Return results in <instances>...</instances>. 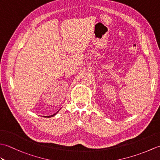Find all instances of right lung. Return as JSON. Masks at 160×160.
Masks as SVG:
<instances>
[{
  "instance_id": "add662e5",
  "label": "right lung",
  "mask_w": 160,
  "mask_h": 160,
  "mask_svg": "<svg viewBox=\"0 0 160 160\" xmlns=\"http://www.w3.org/2000/svg\"><path fill=\"white\" fill-rule=\"evenodd\" d=\"M57 113H58V112H57ZM57 113H54V114H53L52 115H49V116H46V117H47V118H51V117H52V116H54V115H55Z\"/></svg>"
}]
</instances>
